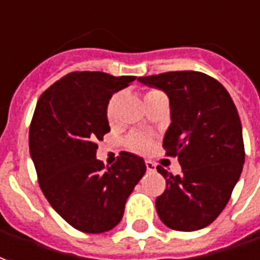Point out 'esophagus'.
<instances>
[{"instance_id":"1","label":"esophagus","mask_w":260,"mask_h":260,"mask_svg":"<svg viewBox=\"0 0 260 260\" xmlns=\"http://www.w3.org/2000/svg\"><path fill=\"white\" fill-rule=\"evenodd\" d=\"M146 168H147V171H155V164L151 161H146Z\"/></svg>"}]
</instances>
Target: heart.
<instances>
[{
	"label": "heart",
	"mask_w": 260,
	"mask_h": 260,
	"mask_svg": "<svg viewBox=\"0 0 260 260\" xmlns=\"http://www.w3.org/2000/svg\"><path fill=\"white\" fill-rule=\"evenodd\" d=\"M116 102H117V96H113L112 99H110V102H109V105H107V117H109V120L113 119ZM128 146H130V148H132L133 151H137V153H146V151H148L150 147H151V141L148 140L147 137H143V136H134V137H132V139L128 140Z\"/></svg>",
	"instance_id": "heart-1"
}]
</instances>
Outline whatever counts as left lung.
I'll return each instance as SVG.
<instances>
[{"label":"left lung","instance_id":"8db88e82","mask_svg":"<svg viewBox=\"0 0 260 260\" xmlns=\"http://www.w3.org/2000/svg\"><path fill=\"white\" fill-rule=\"evenodd\" d=\"M170 99L171 124L162 146L182 168L173 175L158 166L166 191L155 208L164 225L192 232L208 226L228 204L245 162L242 124L229 93L218 80L194 71L139 78Z\"/></svg>","mask_w":260,"mask_h":260}]
</instances>
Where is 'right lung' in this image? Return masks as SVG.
Returning <instances> with one entry per match:
<instances>
[{"label": "right lung", "instance_id": "add662e5", "mask_svg": "<svg viewBox=\"0 0 260 260\" xmlns=\"http://www.w3.org/2000/svg\"><path fill=\"white\" fill-rule=\"evenodd\" d=\"M136 76L72 72L46 89L29 127V153L52 208L73 228L102 234L121 221L128 195L146 173L144 160L121 151L112 167L96 158L110 132L107 105Z\"/></svg>", "mask_w": 260, "mask_h": 260}]
</instances>
